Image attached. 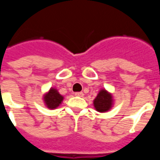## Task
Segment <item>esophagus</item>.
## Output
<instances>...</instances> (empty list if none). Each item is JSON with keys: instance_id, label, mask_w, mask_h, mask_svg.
Instances as JSON below:
<instances>
[{"instance_id": "esophagus-1", "label": "esophagus", "mask_w": 160, "mask_h": 160, "mask_svg": "<svg viewBox=\"0 0 160 160\" xmlns=\"http://www.w3.org/2000/svg\"><path fill=\"white\" fill-rule=\"evenodd\" d=\"M75 96H77V97H83L84 93H83V92H75Z\"/></svg>"}]
</instances>
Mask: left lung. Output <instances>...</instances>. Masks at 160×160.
Returning a JSON list of instances; mask_svg holds the SVG:
<instances>
[{
  "mask_svg": "<svg viewBox=\"0 0 160 160\" xmlns=\"http://www.w3.org/2000/svg\"><path fill=\"white\" fill-rule=\"evenodd\" d=\"M113 104L114 99L112 94L105 89H101L98 92L97 97L93 100V106L95 110L101 113L110 111L113 107Z\"/></svg>",
  "mask_w": 160,
  "mask_h": 160,
  "instance_id": "1",
  "label": "left lung"
}]
</instances>
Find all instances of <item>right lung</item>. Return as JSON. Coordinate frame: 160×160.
<instances>
[{
	"label": "right lung",
	"mask_w": 160,
	"mask_h": 160,
	"mask_svg": "<svg viewBox=\"0 0 160 160\" xmlns=\"http://www.w3.org/2000/svg\"><path fill=\"white\" fill-rule=\"evenodd\" d=\"M63 98L64 97L59 93V92L56 90V88L51 87L43 95L42 100H43V103L46 105V107L49 108L50 110H54V109L59 107V105H61L62 102L63 101Z\"/></svg>",
	"instance_id": "obj_1"
}]
</instances>
